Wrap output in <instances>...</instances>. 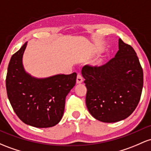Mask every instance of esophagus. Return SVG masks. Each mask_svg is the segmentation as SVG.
Segmentation results:
<instances>
[{
	"instance_id": "34e87169",
	"label": "esophagus",
	"mask_w": 151,
	"mask_h": 151,
	"mask_svg": "<svg viewBox=\"0 0 151 151\" xmlns=\"http://www.w3.org/2000/svg\"><path fill=\"white\" fill-rule=\"evenodd\" d=\"M82 82H83V77H82V74H81L80 73H78L77 76V83H82Z\"/></svg>"
}]
</instances>
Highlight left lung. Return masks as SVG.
Listing matches in <instances>:
<instances>
[{
    "mask_svg": "<svg viewBox=\"0 0 151 151\" xmlns=\"http://www.w3.org/2000/svg\"><path fill=\"white\" fill-rule=\"evenodd\" d=\"M87 87L89 113L104 122L129 117L140 100L143 72L133 48L119 39L115 57L101 66L87 64L82 69Z\"/></svg>",
    "mask_w": 151,
    "mask_h": 151,
    "instance_id": "left-lung-1",
    "label": "left lung"
}]
</instances>
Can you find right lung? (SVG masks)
<instances>
[{
  "instance_id": "add662e5",
  "label": "right lung",
  "mask_w": 151,
  "mask_h": 151,
  "mask_svg": "<svg viewBox=\"0 0 151 151\" xmlns=\"http://www.w3.org/2000/svg\"><path fill=\"white\" fill-rule=\"evenodd\" d=\"M26 44L13 54L8 64L6 79L8 100L25 124L40 128L54 126L62 119L66 97L75 85L77 74H58L46 79L31 77L22 64Z\"/></svg>"
}]
</instances>
